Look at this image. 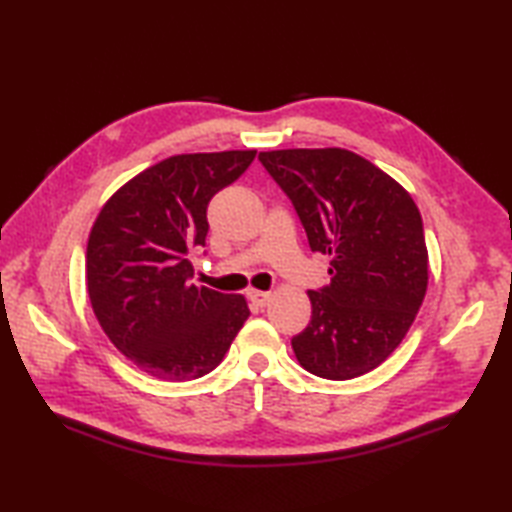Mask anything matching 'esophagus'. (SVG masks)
Listing matches in <instances>:
<instances>
[{
  "label": "esophagus",
  "instance_id": "34e87169",
  "mask_svg": "<svg viewBox=\"0 0 512 512\" xmlns=\"http://www.w3.org/2000/svg\"><path fill=\"white\" fill-rule=\"evenodd\" d=\"M246 297L255 303L257 308H266L268 301H270V292H264V290H248Z\"/></svg>",
  "mask_w": 512,
  "mask_h": 512
}]
</instances>
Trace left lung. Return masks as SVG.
<instances>
[{
	"label": "left lung",
	"mask_w": 512,
	"mask_h": 512,
	"mask_svg": "<svg viewBox=\"0 0 512 512\" xmlns=\"http://www.w3.org/2000/svg\"><path fill=\"white\" fill-rule=\"evenodd\" d=\"M259 160L330 255V286L308 290L312 317L292 336L310 374L350 380L372 372L405 339L422 306L429 255L422 217L400 184L354 151L279 149Z\"/></svg>",
	"instance_id": "1"
}]
</instances>
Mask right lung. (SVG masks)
<instances>
[{
	"label": "right lung",
	"instance_id": "right-lung-1",
	"mask_svg": "<svg viewBox=\"0 0 512 512\" xmlns=\"http://www.w3.org/2000/svg\"><path fill=\"white\" fill-rule=\"evenodd\" d=\"M255 149L180 154L125 182L96 217L85 253L92 310L116 350L162 380H193L222 363L248 319L242 295L191 284L213 195Z\"/></svg>",
	"mask_w": 512,
	"mask_h": 512
}]
</instances>
